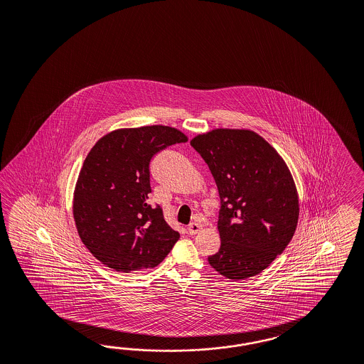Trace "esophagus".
I'll return each instance as SVG.
<instances>
[{
  "label": "esophagus",
  "instance_id": "esophagus-1",
  "mask_svg": "<svg viewBox=\"0 0 364 364\" xmlns=\"http://www.w3.org/2000/svg\"><path fill=\"white\" fill-rule=\"evenodd\" d=\"M200 230H201V225H200L198 223H191V224L188 225V233H189L191 236H195Z\"/></svg>",
  "mask_w": 364,
  "mask_h": 364
}]
</instances>
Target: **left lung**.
<instances>
[{
	"mask_svg": "<svg viewBox=\"0 0 364 364\" xmlns=\"http://www.w3.org/2000/svg\"><path fill=\"white\" fill-rule=\"evenodd\" d=\"M191 146L210 169L221 201V246L209 264L233 281L261 273L285 250L298 224V193L284 159L250 129L217 128Z\"/></svg>",
	"mask_w": 364,
	"mask_h": 364,
	"instance_id": "1",
	"label": "left lung"
}]
</instances>
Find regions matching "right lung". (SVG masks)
Returning <instances> with one entry per match:
<instances>
[{"label":"right lung","mask_w":364,"mask_h":364,"mask_svg":"<svg viewBox=\"0 0 364 364\" xmlns=\"http://www.w3.org/2000/svg\"><path fill=\"white\" fill-rule=\"evenodd\" d=\"M176 128L115 129L85 159L74 191L73 213L82 242L103 265L132 273L159 265L180 235L161 208L148 204L149 163L161 149L186 143Z\"/></svg>","instance_id":"add662e5"}]
</instances>
